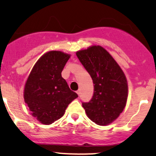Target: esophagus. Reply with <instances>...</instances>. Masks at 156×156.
Here are the masks:
<instances>
[{
  "instance_id": "1",
  "label": "esophagus",
  "mask_w": 156,
  "mask_h": 156,
  "mask_svg": "<svg viewBox=\"0 0 156 156\" xmlns=\"http://www.w3.org/2000/svg\"><path fill=\"white\" fill-rule=\"evenodd\" d=\"M76 92H77V94H78V95H80V94H81V90H78V91H77Z\"/></svg>"
}]
</instances>
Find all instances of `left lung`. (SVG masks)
<instances>
[{"instance_id":"8db88e82","label":"left lung","mask_w":156,"mask_h":156,"mask_svg":"<svg viewBox=\"0 0 156 156\" xmlns=\"http://www.w3.org/2000/svg\"><path fill=\"white\" fill-rule=\"evenodd\" d=\"M76 55L94 83L92 99L82 102L87 116L98 125L111 124L123 112L127 100L128 86L124 72L101 46L78 51Z\"/></svg>"}]
</instances>
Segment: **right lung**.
I'll use <instances>...</instances> for the list:
<instances>
[{"label":"right lung","instance_id":"add662e5","mask_svg":"<svg viewBox=\"0 0 156 156\" xmlns=\"http://www.w3.org/2000/svg\"><path fill=\"white\" fill-rule=\"evenodd\" d=\"M70 55L49 51L32 68L26 82L23 97L31 114L43 124L49 125L64 115L68 105L78 95L72 91L61 72Z\"/></svg>","mask_w":156,"mask_h":156}]
</instances>
